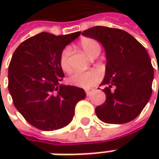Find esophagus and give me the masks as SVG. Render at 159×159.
Instances as JSON below:
<instances>
[{"label":"esophagus","instance_id":"obj_1","mask_svg":"<svg viewBox=\"0 0 159 159\" xmlns=\"http://www.w3.org/2000/svg\"><path fill=\"white\" fill-rule=\"evenodd\" d=\"M92 92H93V89H87V90H86V94H87V95H90Z\"/></svg>","mask_w":159,"mask_h":159}]
</instances>
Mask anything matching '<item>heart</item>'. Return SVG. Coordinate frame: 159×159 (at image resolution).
Instances as JSON below:
<instances>
[{
  "label": "heart",
  "mask_w": 159,
  "mask_h": 159,
  "mask_svg": "<svg viewBox=\"0 0 159 159\" xmlns=\"http://www.w3.org/2000/svg\"><path fill=\"white\" fill-rule=\"evenodd\" d=\"M80 46L86 54L89 57L96 51H100V45L96 40L89 38H85L80 41ZM70 48H65L62 51L59 58V64L62 70L65 72H70ZM101 80V73L98 70H90L87 71H76L69 78V82L70 85L78 88L89 89L92 86L95 85Z\"/></svg>",
  "instance_id": "obj_1"
}]
</instances>
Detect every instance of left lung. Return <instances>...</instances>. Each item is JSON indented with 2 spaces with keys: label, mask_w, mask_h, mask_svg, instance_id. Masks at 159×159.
I'll return each instance as SVG.
<instances>
[{
  "label": "left lung",
  "mask_w": 159,
  "mask_h": 159,
  "mask_svg": "<svg viewBox=\"0 0 159 159\" xmlns=\"http://www.w3.org/2000/svg\"><path fill=\"white\" fill-rule=\"evenodd\" d=\"M82 35L99 41L106 56L105 76L101 83L106 86L102 89L106 100L95 108L96 116L108 124L132 121L142 112L152 93L154 70L147 50L120 29L95 26Z\"/></svg>",
  "instance_id": "1"
}]
</instances>
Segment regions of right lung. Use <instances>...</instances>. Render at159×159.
Instances as JSON below:
<instances>
[{
    "label": "right lung",
    "mask_w": 159,
    "mask_h": 159,
    "mask_svg": "<svg viewBox=\"0 0 159 159\" xmlns=\"http://www.w3.org/2000/svg\"><path fill=\"white\" fill-rule=\"evenodd\" d=\"M80 32L56 36L40 33L16 48L9 66V91L16 110L28 123L43 131L64 127L72 120L84 89L63 85L59 58Z\"/></svg>",
    "instance_id": "add662e5"
}]
</instances>
